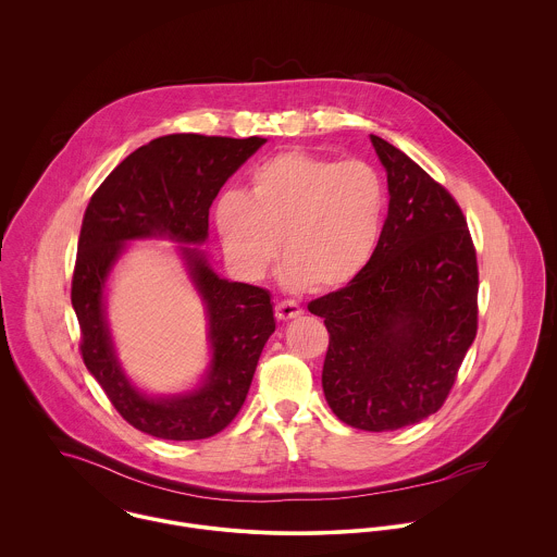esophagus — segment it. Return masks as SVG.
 <instances>
[{
  "label": "esophagus",
  "mask_w": 557,
  "mask_h": 557,
  "mask_svg": "<svg viewBox=\"0 0 557 557\" xmlns=\"http://www.w3.org/2000/svg\"><path fill=\"white\" fill-rule=\"evenodd\" d=\"M274 313H276V319H278V321H289V319L300 318L305 311H302L296 302L285 300V302H278V305H276Z\"/></svg>",
  "instance_id": "obj_1"
}]
</instances>
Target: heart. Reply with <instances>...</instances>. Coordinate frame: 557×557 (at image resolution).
Returning <instances> with one entry per match:
<instances>
[{
    "mask_svg": "<svg viewBox=\"0 0 557 557\" xmlns=\"http://www.w3.org/2000/svg\"><path fill=\"white\" fill-rule=\"evenodd\" d=\"M384 212V182L371 164L292 150L257 164L244 195L223 193L212 221L244 281L265 276L281 242L289 287L336 292L371 263Z\"/></svg>",
    "mask_w": 557,
    "mask_h": 557,
    "instance_id": "b5f03b06",
    "label": "heart"
}]
</instances>
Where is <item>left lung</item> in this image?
I'll return each mask as SVG.
<instances>
[{
	"label": "left lung",
	"instance_id": "obj_1",
	"mask_svg": "<svg viewBox=\"0 0 557 557\" xmlns=\"http://www.w3.org/2000/svg\"><path fill=\"white\" fill-rule=\"evenodd\" d=\"M388 175V219L371 263L309 305L330 345L321 386L362 431H395L435 413L476 338V250L461 208L424 169L371 135Z\"/></svg>",
	"mask_w": 557,
	"mask_h": 557
}]
</instances>
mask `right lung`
Here are the masks:
<instances>
[{"mask_svg":"<svg viewBox=\"0 0 557 557\" xmlns=\"http://www.w3.org/2000/svg\"><path fill=\"white\" fill-rule=\"evenodd\" d=\"M268 139L166 135L122 160L94 193L81 225L73 309L81 354L91 377L135 429L173 442L223 431L248 395L259 356L276 327L270 292L221 276L201 244L223 184ZM175 243L209 319L211 360L197 385L154 396L119 362L106 318L108 281L133 240Z\"/></svg>","mask_w":557,"mask_h":557,"instance_id":"obj_1","label":"right lung"}]
</instances>
